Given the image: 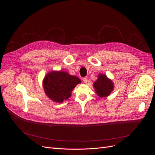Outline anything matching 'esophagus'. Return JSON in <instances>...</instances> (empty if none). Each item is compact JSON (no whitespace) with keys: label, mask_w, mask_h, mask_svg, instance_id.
I'll return each mask as SVG.
<instances>
[{"label":"esophagus","mask_w":155,"mask_h":155,"mask_svg":"<svg viewBox=\"0 0 155 155\" xmlns=\"http://www.w3.org/2000/svg\"><path fill=\"white\" fill-rule=\"evenodd\" d=\"M83 81L84 83H87V77H84L83 78Z\"/></svg>","instance_id":"esophagus-1"}]
</instances>
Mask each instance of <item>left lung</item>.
Listing matches in <instances>:
<instances>
[{
	"label": "left lung",
	"mask_w": 155,
	"mask_h": 155,
	"mask_svg": "<svg viewBox=\"0 0 155 155\" xmlns=\"http://www.w3.org/2000/svg\"><path fill=\"white\" fill-rule=\"evenodd\" d=\"M94 87L97 96L100 97H107L114 90V83L104 74H99L98 79L94 83Z\"/></svg>",
	"instance_id": "obj_1"
}]
</instances>
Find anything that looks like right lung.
<instances>
[{
	"instance_id": "add662e5",
	"label": "right lung",
	"mask_w": 155,
	"mask_h": 155,
	"mask_svg": "<svg viewBox=\"0 0 155 155\" xmlns=\"http://www.w3.org/2000/svg\"><path fill=\"white\" fill-rule=\"evenodd\" d=\"M81 80L76 76L64 71H52L46 75L43 86L46 95L55 102L61 103L68 99L72 90Z\"/></svg>"
}]
</instances>
